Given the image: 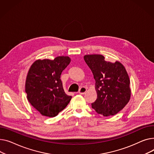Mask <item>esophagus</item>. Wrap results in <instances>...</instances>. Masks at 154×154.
<instances>
[{"label": "esophagus", "mask_w": 154, "mask_h": 154, "mask_svg": "<svg viewBox=\"0 0 154 154\" xmlns=\"http://www.w3.org/2000/svg\"><path fill=\"white\" fill-rule=\"evenodd\" d=\"M87 91V89L85 87H81L79 89V91H78V93L80 94H84Z\"/></svg>", "instance_id": "esophagus-1"}]
</instances>
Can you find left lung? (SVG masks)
<instances>
[{
	"mask_svg": "<svg viewBox=\"0 0 154 154\" xmlns=\"http://www.w3.org/2000/svg\"><path fill=\"white\" fill-rule=\"evenodd\" d=\"M84 60L96 81L97 97L92 108L106 117L118 113L131 98L130 80L125 67L119 61H105L101 55H87Z\"/></svg>",
	"mask_w": 154,
	"mask_h": 154,
	"instance_id": "8db88e82",
	"label": "left lung"
}]
</instances>
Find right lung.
<instances>
[{"instance_id": "obj_1", "label": "right lung", "mask_w": 154, "mask_h": 154, "mask_svg": "<svg viewBox=\"0 0 154 154\" xmlns=\"http://www.w3.org/2000/svg\"><path fill=\"white\" fill-rule=\"evenodd\" d=\"M70 61L69 57L61 56L36 60L30 66L25 92L29 103L42 115L55 117L69 103L72 97L65 93L60 76Z\"/></svg>"}]
</instances>
